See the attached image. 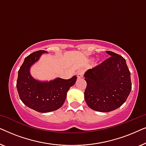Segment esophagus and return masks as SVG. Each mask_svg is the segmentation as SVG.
<instances>
[{
    "instance_id": "1",
    "label": "esophagus",
    "mask_w": 146,
    "mask_h": 146,
    "mask_svg": "<svg viewBox=\"0 0 146 146\" xmlns=\"http://www.w3.org/2000/svg\"><path fill=\"white\" fill-rule=\"evenodd\" d=\"M84 74V70H80L78 71L77 77L78 78H81L83 77Z\"/></svg>"
}]
</instances>
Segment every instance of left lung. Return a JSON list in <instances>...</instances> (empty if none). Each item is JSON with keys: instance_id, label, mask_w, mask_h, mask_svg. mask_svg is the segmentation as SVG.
Masks as SVG:
<instances>
[{"instance_id": "left-lung-1", "label": "left lung", "mask_w": 146, "mask_h": 146, "mask_svg": "<svg viewBox=\"0 0 146 146\" xmlns=\"http://www.w3.org/2000/svg\"><path fill=\"white\" fill-rule=\"evenodd\" d=\"M106 52L110 56L84 74L86 102L91 109L102 112L120 107L131 90L130 72L125 60L113 52Z\"/></svg>"}]
</instances>
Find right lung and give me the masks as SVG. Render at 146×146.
<instances>
[{
	"mask_svg": "<svg viewBox=\"0 0 146 146\" xmlns=\"http://www.w3.org/2000/svg\"><path fill=\"white\" fill-rule=\"evenodd\" d=\"M46 52H34L25 58L19 70L17 82L21 101L30 108L41 113L59 109L64 103L67 92L76 81V76L67 80L59 78L48 82H41L34 79L30 74V67Z\"/></svg>",
	"mask_w": 146,
	"mask_h": 146,
	"instance_id": "add662e5",
	"label": "right lung"
}]
</instances>
